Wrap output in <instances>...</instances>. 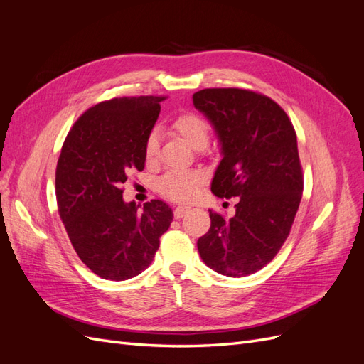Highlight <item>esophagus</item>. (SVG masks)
I'll list each match as a JSON object with an SVG mask.
<instances>
[{
  "mask_svg": "<svg viewBox=\"0 0 364 364\" xmlns=\"http://www.w3.org/2000/svg\"><path fill=\"white\" fill-rule=\"evenodd\" d=\"M190 211V208L188 206H178V208H174V218H182L186 213Z\"/></svg>",
  "mask_w": 364,
  "mask_h": 364,
  "instance_id": "esophagus-1",
  "label": "esophagus"
}]
</instances>
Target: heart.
<instances>
[{
  "instance_id": "b5f03b06",
  "label": "heart",
  "mask_w": 364,
  "mask_h": 364,
  "mask_svg": "<svg viewBox=\"0 0 364 364\" xmlns=\"http://www.w3.org/2000/svg\"><path fill=\"white\" fill-rule=\"evenodd\" d=\"M173 129L178 132L186 144L193 149L206 146L209 127L206 121L194 114H183L174 119ZM159 136L153 130L146 138L144 156L147 161H153L158 155ZM205 174L199 170H171L165 173L158 182V190L174 202H190L199 196Z\"/></svg>"
}]
</instances>
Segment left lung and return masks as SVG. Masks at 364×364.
<instances>
[{
    "instance_id": "1",
    "label": "left lung",
    "mask_w": 364,
    "mask_h": 364,
    "mask_svg": "<svg viewBox=\"0 0 364 364\" xmlns=\"http://www.w3.org/2000/svg\"><path fill=\"white\" fill-rule=\"evenodd\" d=\"M193 102L220 144L211 191L240 197L229 220L209 211L211 228L197 249L209 269L243 278L277 255L299 208L304 179L294 129L277 103L252 91L202 90Z\"/></svg>"
}]
</instances>
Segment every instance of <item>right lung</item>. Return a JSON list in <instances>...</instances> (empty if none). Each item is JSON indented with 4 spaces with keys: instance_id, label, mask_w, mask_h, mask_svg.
Instances as JSON below:
<instances>
[{
    "instance_id": "1",
    "label": "right lung",
    "mask_w": 364,
    "mask_h": 364,
    "mask_svg": "<svg viewBox=\"0 0 364 364\" xmlns=\"http://www.w3.org/2000/svg\"><path fill=\"white\" fill-rule=\"evenodd\" d=\"M164 97H123L102 102L75 121L56 170L59 214L79 258L95 274L126 281L155 258L173 211L151 200L139 209L124 202L121 185L144 168L146 138Z\"/></svg>"
}]
</instances>
